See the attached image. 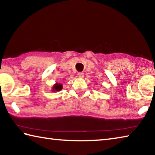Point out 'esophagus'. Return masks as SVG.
<instances>
[{"instance_id":"obj_1","label":"esophagus","mask_w":155,"mask_h":155,"mask_svg":"<svg viewBox=\"0 0 155 155\" xmlns=\"http://www.w3.org/2000/svg\"><path fill=\"white\" fill-rule=\"evenodd\" d=\"M77 75L79 78H83L84 77V73H83V72H78Z\"/></svg>"}]
</instances>
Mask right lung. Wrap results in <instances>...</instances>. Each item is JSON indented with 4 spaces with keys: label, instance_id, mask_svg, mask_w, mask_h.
Masks as SVG:
<instances>
[{
    "label": "right lung",
    "instance_id": "add662e5",
    "mask_svg": "<svg viewBox=\"0 0 155 155\" xmlns=\"http://www.w3.org/2000/svg\"><path fill=\"white\" fill-rule=\"evenodd\" d=\"M62 88H63L62 84L57 83L56 84H54V85H53V87H52V91H61L62 90Z\"/></svg>",
    "mask_w": 155,
    "mask_h": 155
}]
</instances>
